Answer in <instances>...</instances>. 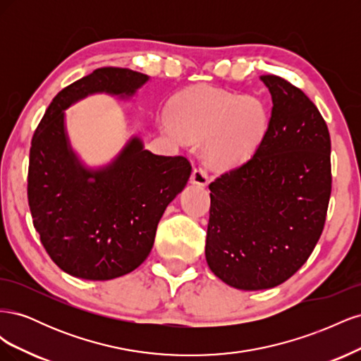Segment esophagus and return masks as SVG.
Returning <instances> with one entry per match:
<instances>
[{"label": "esophagus", "mask_w": 361, "mask_h": 361, "mask_svg": "<svg viewBox=\"0 0 361 361\" xmlns=\"http://www.w3.org/2000/svg\"><path fill=\"white\" fill-rule=\"evenodd\" d=\"M191 182L194 185H200V187H204V185L207 183V171L204 167H195L192 170V174H191Z\"/></svg>", "instance_id": "esophagus-1"}]
</instances>
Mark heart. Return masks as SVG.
I'll return each instance as SVG.
<instances>
[{"label": "heart", "mask_w": 361, "mask_h": 361, "mask_svg": "<svg viewBox=\"0 0 361 361\" xmlns=\"http://www.w3.org/2000/svg\"><path fill=\"white\" fill-rule=\"evenodd\" d=\"M164 128L174 138H206V157L216 167H233L257 149L268 128L267 108L253 97L200 87L173 104Z\"/></svg>", "instance_id": "obj_1"}]
</instances>
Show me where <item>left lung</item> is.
Here are the masks:
<instances>
[{
    "instance_id": "obj_1",
    "label": "left lung",
    "mask_w": 361,
    "mask_h": 361,
    "mask_svg": "<svg viewBox=\"0 0 361 361\" xmlns=\"http://www.w3.org/2000/svg\"><path fill=\"white\" fill-rule=\"evenodd\" d=\"M272 97L264 140L243 166L209 183L206 262L228 286L281 285L309 259L331 194V140L298 87L262 75Z\"/></svg>"
}]
</instances>
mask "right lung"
Returning <instances> with one entry per match:
<instances>
[{
    "mask_svg": "<svg viewBox=\"0 0 361 361\" xmlns=\"http://www.w3.org/2000/svg\"><path fill=\"white\" fill-rule=\"evenodd\" d=\"M149 76L101 68L54 97L31 140L28 204L32 224L56 265L84 280H111L138 268L154 247L169 203L185 188L191 164L161 157L133 137L101 169L78 159L64 110L93 93L130 97Z\"/></svg>",
    "mask_w": 361,
    "mask_h": 361,
    "instance_id": "add662e5",
    "label": "right lung"
}]
</instances>
